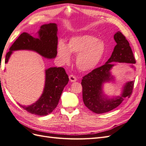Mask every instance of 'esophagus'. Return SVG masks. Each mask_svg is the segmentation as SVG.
<instances>
[{
	"instance_id": "esophagus-1",
	"label": "esophagus",
	"mask_w": 146,
	"mask_h": 146,
	"mask_svg": "<svg viewBox=\"0 0 146 146\" xmlns=\"http://www.w3.org/2000/svg\"><path fill=\"white\" fill-rule=\"evenodd\" d=\"M69 78L70 81L71 82H74L77 81V78L76 76H74V75H72V74L70 75V76H69Z\"/></svg>"
}]
</instances>
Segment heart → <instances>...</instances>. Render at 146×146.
Instances as JSON below:
<instances>
[{
  "instance_id": "heart-1",
  "label": "heart",
  "mask_w": 146,
  "mask_h": 146,
  "mask_svg": "<svg viewBox=\"0 0 146 146\" xmlns=\"http://www.w3.org/2000/svg\"><path fill=\"white\" fill-rule=\"evenodd\" d=\"M105 51L103 41L90 35H81L70 38L67 46L60 42L57 46V54L62 64L69 63L71 54L77 55L76 64L79 69L88 71L99 64Z\"/></svg>"
}]
</instances>
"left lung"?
I'll return each mask as SVG.
<instances>
[{"instance_id": "1", "label": "left lung", "mask_w": 146, "mask_h": 146, "mask_svg": "<svg viewBox=\"0 0 146 146\" xmlns=\"http://www.w3.org/2000/svg\"><path fill=\"white\" fill-rule=\"evenodd\" d=\"M114 39L117 44L114 48L111 57L104 65L92 70L84 76L81 82L84 104L97 114L107 113L118 107L125 98H130L133 89L134 81H130L123 86L121 96L110 98L104 92V83L114 80L110 70L114 64L111 63H136L129 42L122 33L118 31L114 34ZM131 66L133 68V66Z\"/></svg>"}]
</instances>
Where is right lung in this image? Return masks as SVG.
Masks as SVG:
<instances>
[{"label":"right lung","instance_id":"right-lung-1","mask_svg":"<svg viewBox=\"0 0 146 146\" xmlns=\"http://www.w3.org/2000/svg\"><path fill=\"white\" fill-rule=\"evenodd\" d=\"M58 28L55 23L44 24L38 32V37L24 32L18 37L10 48L5 56L7 63L13 51L29 50L36 52L42 56L53 59L57 54ZM44 88L40 98L29 106H19L28 112L39 116H46L51 113L56 107L69 77L63 68L52 67L45 70Z\"/></svg>","mask_w":146,"mask_h":146}]
</instances>
